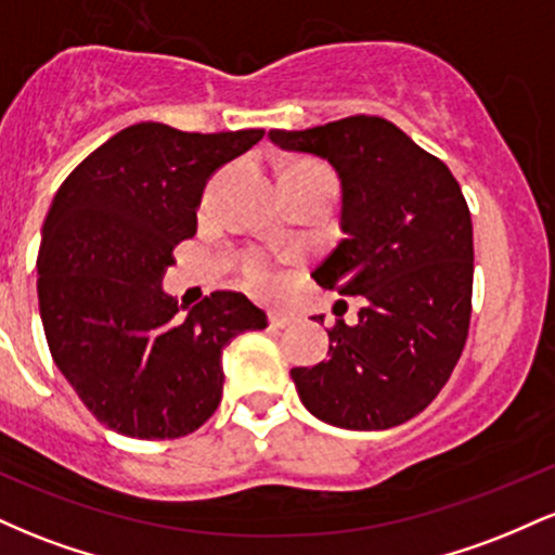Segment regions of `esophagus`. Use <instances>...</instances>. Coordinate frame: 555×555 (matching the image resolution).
Returning a JSON list of instances; mask_svg holds the SVG:
<instances>
[{
	"instance_id": "esophagus-1",
	"label": "esophagus",
	"mask_w": 555,
	"mask_h": 555,
	"mask_svg": "<svg viewBox=\"0 0 555 555\" xmlns=\"http://www.w3.org/2000/svg\"><path fill=\"white\" fill-rule=\"evenodd\" d=\"M295 323V313H286V310H273L271 313V326L273 328H286Z\"/></svg>"
}]
</instances>
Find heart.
<instances>
[{"mask_svg": "<svg viewBox=\"0 0 555 555\" xmlns=\"http://www.w3.org/2000/svg\"><path fill=\"white\" fill-rule=\"evenodd\" d=\"M302 169L328 171L326 167H321V164H313V162L297 164V167H292L289 171H302ZM242 276H245L247 284L256 286V289H273V286H276V282H279L276 269H273L271 258H266L263 253H250V256L245 258V263H242Z\"/></svg>", "mask_w": 555, "mask_h": 555, "instance_id": "obj_1", "label": "heart"}]
</instances>
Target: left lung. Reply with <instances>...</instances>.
I'll return each mask as SVG.
<instances>
[{"label": "left lung", "mask_w": 555, "mask_h": 555, "mask_svg": "<svg viewBox=\"0 0 555 555\" xmlns=\"http://www.w3.org/2000/svg\"><path fill=\"white\" fill-rule=\"evenodd\" d=\"M269 138L339 171L347 237L313 279L365 302L354 326H331L326 362L292 367L299 399L336 428L406 423L438 397L467 341L475 250L460 182L384 117Z\"/></svg>", "instance_id": "left-lung-1"}]
</instances>
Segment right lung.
<instances>
[{
  "label": "right lung",
  "instance_id": "1",
  "mask_svg": "<svg viewBox=\"0 0 555 555\" xmlns=\"http://www.w3.org/2000/svg\"><path fill=\"white\" fill-rule=\"evenodd\" d=\"M263 135L130 125L56 190L38 308L56 367L106 428L145 441L197 430L221 401L227 344L269 326L240 292H211L188 315L162 292L175 247L195 234L208 177Z\"/></svg>",
  "mask_w": 555,
  "mask_h": 555
}]
</instances>
